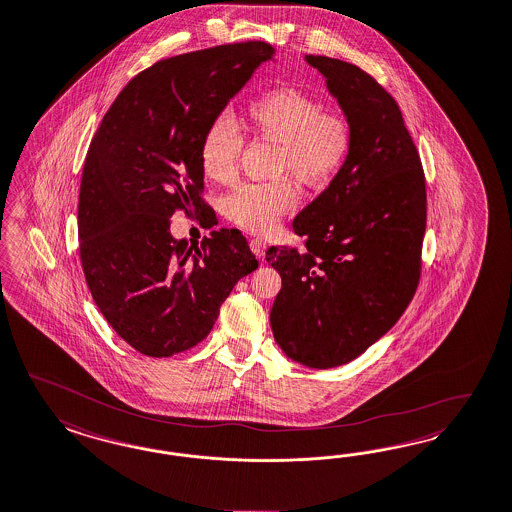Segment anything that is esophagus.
<instances>
[{"label":"esophagus","instance_id":"obj_1","mask_svg":"<svg viewBox=\"0 0 512 512\" xmlns=\"http://www.w3.org/2000/svg\"><path fill=\"white\" fill-rule=\"evenodd\" d=\"M249 247H251V251L261 259L263 255H265L266 251V242L263 238H253L251 242H249Z\"/></svg>","mask_w":512,"mask_h":512}]
</instances>
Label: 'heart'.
Returning a JSON list of instances; mask_svg holds the SVG:
<instances>
[{
	"instance_id": "1",
	"label": "heart",
	"mask_w": 512,
	"mask_h": 512,
	"mask_svg": "<svg viewBox=\"0 0 512 512\" xmlns=\"http://www.w3.org/2000/svg\"><path fill=\"white\" fill-rule=\"evenodd\" d=\"M251 130L278 143L274 174H293L306 183H321L344 166L353 147L350 119L340 111H325L318 98L297 89H272L247 107ZM244 136L227 115L213 121L200 143V168L213 181H229L238 172ZM299 193L289 177L268 183L246 181L232 189L223 208L242 229L266 234L280 217L297 206Z\"/></svg>"
}]
</instances>
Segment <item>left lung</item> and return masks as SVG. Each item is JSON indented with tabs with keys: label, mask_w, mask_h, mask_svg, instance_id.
Listing matches in <instances>:
<instances>
[{
	"label": "left lung",
	"mask_w": 512,
	"mask_h": 512,
	"mask_svg": "<svg viewBox=\"0 0 512 512\" xmlns=\"http://www.w3.org/2000/svg\"><path fill=\"white\" fill-rule=\"evenodd\" d=\"M353 128L352 153L293 221L304 249L270 247L282 276L270 312L287 357L312 369L350 363L403 316L422 272L427 194L403 113L367 71L306 54Z\"/></svg>",
	"instance_id": "obj_1"
}]
</instances>
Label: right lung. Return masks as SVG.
Instances as JSON below:
<instances>
[{"instance_id": "1", "label": "right lung", "mask_w": 512, "mask_h": 512, "mask_svg": "<svg viewBox=\"0 0 512 512\" xmlns=\"http://www.w3.org/2000/svg\"><path fill=\"white\" fill-rule=\"evenodd\" d=\"M265 41L159 60L107 109L90 141L79 191V255L90 295L115 333L149 357L187 352L259 261L225 230L174 240L170 217L200 212L206 128L274 56Z\"/></svg>"}]
</instances>
